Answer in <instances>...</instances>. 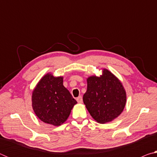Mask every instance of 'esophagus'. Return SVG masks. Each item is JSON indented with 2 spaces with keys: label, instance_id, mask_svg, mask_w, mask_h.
<instances>
[{
  "label": "esophagus",
  "instance_id": "1",
  "mask_svg": "<svg viewBox=\"0 0 157 157\" xmlns=\"http://www.w3.org/2000/svg\"><path fill=\"white\" fill-rule=\"evenodd\" d=\"M77 101H78V103H82V96H79L77 98Z\"/></svg>",
  "mask_w": 157,
  "mask_h": 157
}]
</instances>
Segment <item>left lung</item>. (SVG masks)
Instances as JSON below:
<instances>
[{"label":"left lung","mask_w":157,"mask_h":157,"mask_svg":"<svg viewBox=\"0 0 157 157\" xmlns=\"http://www.w3.org/2000/svg\"><path fill=\"white\" fill-rule=\"evenodd\" d=\"M87 90L83 95L86 108L98 123L111 122L121 115L126 105L127 95L123 84L106 68L102 75L86 78Z\"/></svg>","instance_id":"obj_1"}]
</instances>
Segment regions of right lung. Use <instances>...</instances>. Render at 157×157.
<instances>
[{
  "label": "right lung",
  "mask_w": 157,
  "mask_h": 157,
  "mask_svg": "<svg viewBox=\"0 0 157 157\" xmlns=\"http://www.w3.org/2000/svg\"><path fill=\"white\" fill-rule=\"evenodd\" d=\"M63 76L44 75L32 94L34 113L45 123L59 126L65 123L77 101L63 85Z\"/></svg>",
  "instance_id": "obj_1"
}]
</instances>
